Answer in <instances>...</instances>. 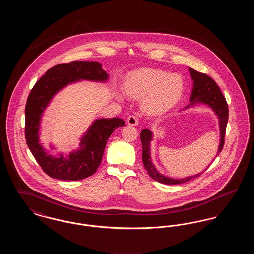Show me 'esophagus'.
Segmentation results:
<instances>
[{
  "label": "esophagus",
  "instance_id": "obj_1",
  "mask_svg": "<svg viewBox=\"0 0 254 254\" xmlns=\"http://www.w3.org/2000/svg\"><path fill=\"white\" fill-rule=\"evenodd\" d=\"M139 123V118L137 115H129L127 118V124L131 126H136Z\"/></svg>",
  "mask_w": 254,
  "mask_h": 254
}]
</instances>
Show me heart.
Returning <instances> with one entry per match:
<instances>
[{"label": "heart", "instance_id": "b5f03b06", "mask_svg": "<svg viewBox=\"0 0 254 254\" xmlns=\"http://www.w3.org/2000/svg\"><path fill=\"white\" fill-rule=\"evenodd\" d=\"M127 92L133 96L147 94L145 108L150 113H162L172 108L183 93V81L176 74L160 69L141 68L131 73L127 80Z\"/></svg>", "mask_w": 254, "mask_h": 254}]
</instances>
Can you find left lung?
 Returning a JSON list of instances; mask_svg holds the SVG:
<instances>
[{
    "instance_id": "left-lung-1",
    "label": "left lung",
    "mask_w": 254,
    "mask_h": 254,
    "mask_svg": "<svg viewBox=\"0 0 254 254\" xmlns=\"http://www.w3.org/2000/svg\"><path fill=\"white\" fill-rule=\"evenodd\" d=\"M190 72L194 81L193 89L190 96V104L188 106H194L196 103H204L208 105L210 108L216 112L219 121H220V133H221V140L218 150L217 155L222 151L224 144H225V135L227 129V124L229 120V107L226 101V98L223 95L220 87L218 86L215 81L210 78L208 75L205 73L198 72L190 67ZM187 107V108H188ZM141 141L143 145V163L145 169L147 170L149 176L154 179L155 181L160 182L162 184L167 185H177L186 182L190 181L191 179L200 176L202 173L197 175L187 177L184 179H172L166 177L158 172L155 167L151 162V158L149 155V143L152 138V134L148 129H144L141 132Z\"/></svg>"
}]
</instances>
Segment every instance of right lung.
I'll list each match as a JSON object with an SVG mask.
<instances>
[{"mask_svg":"<svg viewBox=\"0 0 254 254\" xmlns=\"http://www.w3.org/2000/svg\"><path fill=\"white\" fill-rule=\"evenodd\" d=\"M106 81L108 73L98 62L73 61L59 64L42 76L32 87L25 105L24 136L27 146L42 169L51 178L77 181L91 176L99 168L109 136L125 125L119 118L100 119L93 123L83 137V147L70 153L68 159L49 156L39 144L38 131L41 115L52 96L61 88L78 80Z\"/></svg>","mask_w":254,"mask_h":254,"instance_id":"obj_1","label":"right lung"}]
</instances>
